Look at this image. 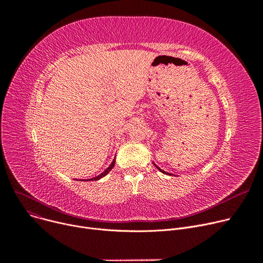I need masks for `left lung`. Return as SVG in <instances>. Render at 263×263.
I'll list each match as a JSON object with an SVG mask.
<instances>
[{
    "mask_svg": "<svg viewBox=\"0 0 263 263\" xmlns=\"http://www.w3.org/2000/svg\"><path fill=\"white\" fill-rule=\"evenodd\" d=\"M155 166H156V167H157V168H158V170H159V171H160L161 173H163V174H166V175H172V174H168V173H166V172H164V171H162V170H161L160 167H158V166H157V165H156V164H155Z\"/></svg>",
    "mask_w": 263,
    "mask_h": 263,
    "instance_id": "left-lung-1",
    "label": "left lung"
}]
</instances>
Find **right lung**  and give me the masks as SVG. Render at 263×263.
I'll return each mask as SVG.
<instances>
[{"label": "right lung", "instance_id": "add662e5", "mask_svg": "<svg viewBox=\"0 0 263 263\" xmlns=\"http://www.w3.org/2000/svg\"><path fill=\"white\" fill-rule=\"evenodd\" d=\"M114 165H115V159L113 160V162H112V164L109 165V166L102 173V174H100L99 176H97V177H95V178H91V179H88V181H97V180H99V179H101L102 177H104L110 170H112L113 167H114ZM87 181V180H86Z\"/></svg>", "mask_w": 263, "mask_h": 263}]
</instances>
